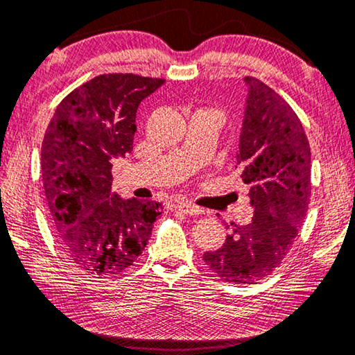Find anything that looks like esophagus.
Returning <instances> with one entry per match:
<instances>
[{"instance_id":"1","label":"esophagus","mask_w":355,"mask_h":355,"mask_svg":"<svg viewBox=\"0 0 355 355\" xmlns=\"http://www.w3.org/2000/svg\"><path fill=\"white\" fill-rule=\"evenodd\" d=\"M176 207L178 211H181L185 216H200V214H202V209L191 205V202H181V205H178Z\"/></svg>"}]
</instances>
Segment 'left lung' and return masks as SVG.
I'll return each instance as SVG.
<instances>
[{"mask_svg": "<svg viewBox=\"0 0 355 355\" xmlns=\"http://www.w3.org/2000/svg\"><path fill=\"white\" fill-rule=\"evenodd\" d=\"M248 97L237 168L254 209L248 225L231 223L232 234L205 263L223 282L248 284L274 272L309 211L311 150L304 125L284 98L254 77H245Z\"/></svg>", "mask_w": 355, "mask_h": 355, "instance_id": "8db88e82", "label": "left lung"}]
</instances>
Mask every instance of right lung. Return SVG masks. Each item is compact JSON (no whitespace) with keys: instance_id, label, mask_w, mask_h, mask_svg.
<instances>
[{"instance_id":"right-lung-1","label":"right lung","mask_w":355,"mask_h":355,"mask_svg":"<svg viewBox=\"0 0 355 355\" xmlns=\"http://www.w3.org/2000/svg\"><path fill=\"white\" fill-rule=\"evenodd\" d=\"M164 78L103 73L62 98L42 141V182L56 237L78 269L116 275L135 263L162 205L112 193L113 160L133 149L135 118Z\"/></svg>"}]
</instances>
